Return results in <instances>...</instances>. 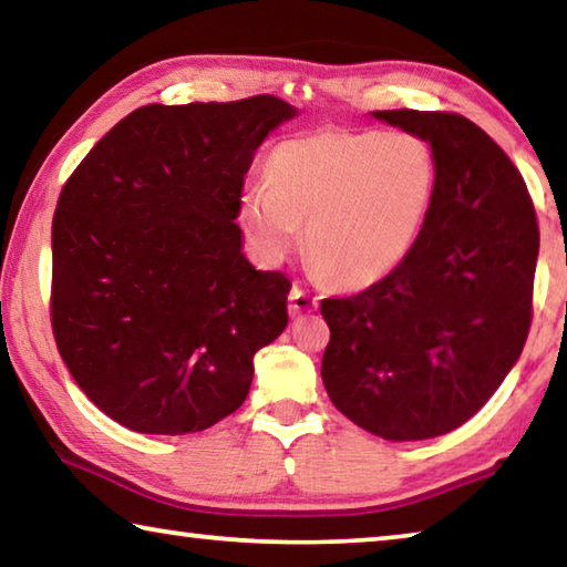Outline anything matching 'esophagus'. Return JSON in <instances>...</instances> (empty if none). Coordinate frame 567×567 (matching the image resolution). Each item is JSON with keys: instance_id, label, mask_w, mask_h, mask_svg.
<instances>
[{"instance_id": "obj_1", "label": "esophagus", "mask_w": 567, "mask_h": 567, "mask_svg": "<svg viewBox=\"0 0 567 567\" xmlns=\"http://www.w3.org/2000/svg\"><path fill=\"white\" fill-rule=\"evenodd\" d=\"M312 310H318V297L295 285L290 290V315L292 318H297V315H305V312H312Z\"/></svg>"}]
</instances>
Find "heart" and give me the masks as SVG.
Returning <instances> with one entry per match:
<instances>
[{
	"label": "heart",
	"instance_id": "1",
	"mask_svg": "<svg viewBox=\"0 0 567 567\" xmlns=\"http://www.w3.org/2000/svg\"><path fill=\"white\" fill-rule=\"evenodd\" d=\"M270 182H252L239 223L267 260L300 245L344 287L385 280L408 260L433 213L440 165L415 132L332 130L277 145Z\"/></svg>",
	"mask_w": 567,
	"mask_h": 567
}]
</instances>
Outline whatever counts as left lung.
Instances as JSON below:
<instances>
[{"mask_svg": "<svg viewBox=\"0 0 567 567\" xmlns=\"http://www.w3.org/2000/svg\"><path fill=\"white\" fill-rule=\"evenodd\" d=\"M372 114L433 145L437 197L395 272L322 300V382L368 433L425 440L473 417L520 358L540 229L523 175L475 122L455 112Z\"/></svg>", "mask_w": 567, "mask_h": 567, "instance_id": "obj_1", "label": "left lung"}]
</instances>
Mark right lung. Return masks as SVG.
I'll return each instance as SVG.
<instances>
[{
    "label": "right lung",
    "instance_id": "1",
    "mask_svg": "<svg viewBox=\"0 0 567 567\" xmlns=\"http://www.w3.org/2000/svg\"><path fill=\"white\" fill-rule=\"evenodd\" d=\"M295 110L275 94L147 104L64 182L50 320L66 370L134 433L185 435L243 405L255 352L287 328L290 280L243 255L255 150Z\"/></svg>",
    "mask_w": 567,
    "mask_h": 567
}]
</instances>
